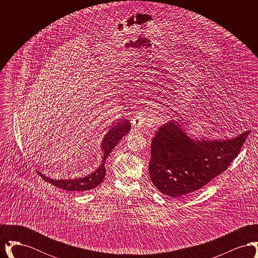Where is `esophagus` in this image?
<instances>
[{
    "label": "esophagus",
    "instance_id": "obj_1",
    "mask_svg": "<svg viewBox=\"0 0 258 258\" xmlns=\"http://www.w3.org/2000/svg\"><path fill=\"white\" fill-rule=\"evenodd\" d=\"M133 125L136 128H141L147 125V118L144 112H137L132 120Z\"/></svg>",
    "mask_w": 258,
    "mask_h": 258
}]
</instances>
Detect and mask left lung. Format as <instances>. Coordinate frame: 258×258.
Returning <instances> with one entry per match:
<instances>
[{
	"label": "left lung",
	"mask_w": 258,
	"mask_h": 258,
	"mask_svg": "<svg viewBox=\"0 0 258 258\" xmlns=\"http://www.w3.org/2000/svg\"><path fill=\"white\" fill-rule=\"evenodd\" d=\"M181 122L171 120L161 125L151 144L150 179L160 192L171 197L192 194L225 171L250 133L228 140L196 142L177 123Z\"/></svg>",
	"instance_id": "1"
}]
</instances>
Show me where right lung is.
<instances>
[{
	"label": "right lung",
	"mask_w": 258,
	"mask_h": 258,
	"mask_svg": "<svg viewBox=\"0 0 258 258\" xmlns=\"http://www.w3.org/2000/svg\"><path fill=\"white\" fill-rule=\"evenodd\" d=\"M131 130V123L128 120H123L119 123H114L111 126L109 132L107 135L104 136L102 144H101V150L103 153V160L98 169L92 174H89L84 178L74 179V180H53L48 177H45L41 173H38L40 177L48 182L51 184L60 187L61 189L69 190V191H84L88 189H92L98 184L103 182V179L105 177V160L109 156L111 151L117 145V143L122 139V137L126 135Z\"/></svg>",
	"instance_id": "obj_1"
}]
</instances>
